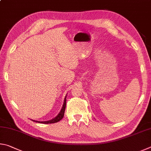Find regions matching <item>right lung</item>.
Segmentation results:
<instances>
[{
  "instance_id": "add662e5",
  "label": "right lung",
  "mask_w": 151,
  "mask_h": 151,
  "mask_svg": "<svg viewBox=\"0 0 151 151\" xmlns=\"http://www.w3.org/2000/svg\"><path fill=\"white\" fill-rule=\"evenodd\" d=\"M66 97H67V94L64 98V101H63V104L62 109H61L60 112L58 113V115L56 117H55L54 118H53L52 119L49 120V121H35V120H32V121H34V122L36 123H43V124H50V123H57L58 121H60L62 119L63 117V115H64V112H65V106H66Z\"/></svg>"
}]
</instances>
